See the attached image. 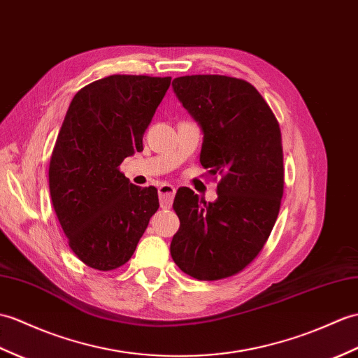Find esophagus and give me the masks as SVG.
I'll return each instance as SVG.
<instances>
[{
    "instance_id": "obj_1",
    "label": "esophagus",
    "mask_w": 358,
    "mask_h": 358,
    "mask_svg": "<svg viewBox=\"0 0 358 358\" xmlns=\"http://www.w3.org/2000/svg\"><path fill=\"white\" fill-rule=\"evenodd\" d=\"M159 196H160V206L162 209H169L176 196V187L171 185H162L159 187Z\"/></svg>"
}]
</instances>
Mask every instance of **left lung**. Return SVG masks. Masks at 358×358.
Wrapping results in <instances>:
<instances>
[{"label": "left lung", "mask_w": 358, "mask_h": 358, "mask_svg": "<svg viewBox=\"0 0 358 358\" xmlns=\"http://www.w3.org/2000/svg\"><path fill=\"white\" fill-rule=\"evenodd\" d=\"M178 101L203 129L199 162L220 176L215 203L178 189L173 210L180 229L171 255L181 271L218 280L243 271L259 255L284 195L279 123L252 84L221 74L172 80Z\"/></svg>", "instance_id": "left-lung-1"}]
</instances>
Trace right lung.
I'll list each match as a JSON object with an SVG mask.
<instances>
[{"instance_id":"add662e5","label":"right lung","mask_w":358,"mask_h":358,"mask_svg":"<svg viewBox=\"0 0 358 358\" xmlns=\"http://www.w3.org/2000/svg\"><path fill=\"white\" fill-rule=\"evenodd\" d=\"M171 78L113 74L79 90L50 159L48 185L69 245L88 267L127 264L159 209L154 186L138 187L120 172L143 151V134Z\"/></svg>"}]
</instances>
